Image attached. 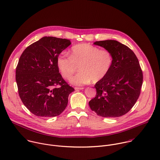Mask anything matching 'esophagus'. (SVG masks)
Instances as JSON below:
<instances>
[{
    "instance_id": "34e87169",
    "label": "esophagus",
    "mask_w": 160,
    "mask_h": 160,
    "mask_svg": "<svg viewBox=\"0 0 160 160\" xmlns=\"http://www.w3.org/2000/svg\"><path fill=\"white\" fill-rule=\"evenodd\" d=\"M84 89L83 87H75V90H83Z\"/></svg>"
}]
</instances>
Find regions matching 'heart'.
<instances>
[{"mask_svg":"<svg viewBox=\"0 0 160 160\" xmlns=\"http://www.w3.org/2000/svg\"><path fill=\"white\" fill-rule=\"evenodd\" d=\"M57 63L61 75L66 79H69L78 67L80 72L71 78L70 82L81 86L92 81L98 82L107 76L112 66L113 57L108 49L82 43L72 48L70 57L60 54Z\"/></svg>","mask_w":160,"mask_h":160,"instance_id":"1","label":"heart"}]
</instances>
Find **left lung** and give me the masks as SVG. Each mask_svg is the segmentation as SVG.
Instances as JSON below:
<instances>
[{
  "label": "left lung",
  "mask_w": 160,
  "mask_h": 160,
  "mask_svg": "<svg viewBox=\"0 0 160 160\" xmlns=\"http://www.w3.org/2000/svg\"><path fill=\"white\" fill-rule=\"evenodd\" d=\"M112 54V68L104 78L97 82V94L89 102L92 111L103 118H117L128 112L139 98L142 72L134 52L116 40L93 43Z\"/></svg>",
  "instance_id": "obj_1"
}]
</instances>
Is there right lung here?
Instances as JSON below:
<instances>
[{"instance_id":"right-lung-1","label":"right lung","mask_w":160,"mask_h":160,"mask_svg":"<svg viewBox=\"0 0 160 160\" xmlns=\"http://www.w3.org/2000/svg\"><path fill=\"white\" fill-rule=\"evenodd\" d=\"M70 44L67 39L44 36L27 47L19 58L16 71L19 95L37 116H59L75 90L63 80L57 63L59 55Z\"/></svg>"}]
</instances>
